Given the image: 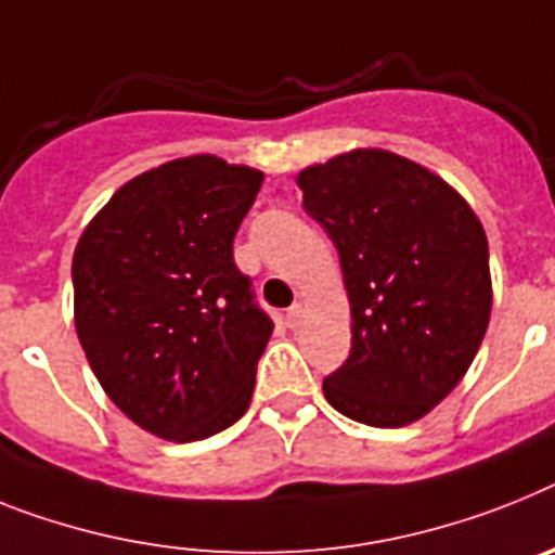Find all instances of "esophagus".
Masks as SVG:
<instances>
[{"mask_svg": "<svg viewBox=\"0 0 555 555\" xmlns=\"http://www.w3.org/2000/svg\"><path fill=\"white\" fill-rule=\"evenodd\" d=\"M301 319H305V305H301V301H296V305H293L291 310H287V315H285L287 327L296 330L301 324Z\"/></svg>", "mask_w": 555, "mask_h": 555, "instance_id": "esophagus-1", "label": "esophagus"}]
</instances>
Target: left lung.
<instances>
[{"label": "left lung", "mask_w": 555, "mask_h": 555, "mask_svg": "<svg viewBox=\"0 0 555 555\" xmlns=\"http://www.w3.org/2000/svg\"><path fill=\"white\" fill-rule=\"evenodd\" d=\"M341 259L352 352L324 378L330 406L400 428L463 380L491 321L482 222L457 189L386 149H352L296 177Z\"/></svg>", "instance_id": "obj_1"}]
</instances>
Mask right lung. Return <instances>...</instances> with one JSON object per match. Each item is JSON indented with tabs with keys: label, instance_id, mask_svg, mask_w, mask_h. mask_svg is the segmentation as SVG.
I'll use <instances>...</instances> for the list:
<instances>
[{
	"label": "right lung",
	"instance_id": "right-lung-1",
	"mask_svg": "<svg viewBox=\"0 0 555 555\" xmlns=\"http://www.w3.org/2000/svg\"><path fill=\"white\" fill-rule=\"evenodd\" d=\"M264 175L191 155L132 177L83 228L73 310L98 384L149 435L191 443L248 412L273 321L234 264Z\"/></svg>",
	"mask_w": 555,
	"mask_h": 555
}]
</instances>
